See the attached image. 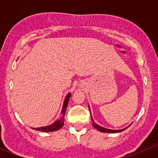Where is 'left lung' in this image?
I'll return each mask as SVG.
<instances>
[{"instance_id": "obj_1", "label": "left lung", "mask_w": 158, "mask_h": 158, "mask_svg": "<svg viewBox=\"0 0 158 158\" xmlns=\"http://www.w3.org/2000/svg\"><path fill=\"white\" fill-rule=\"evenodd\" d=\"M89 111H90V109H89ZM91 118H92V125H93V126L95 127V128H96L97 130L99 131H101V132H105V133H117V132H121V131H122L125 130V129L127 128H126L122 129V130H111V129L104 128H102V127H101V126H99V125H97V124H95V122H94L93 119H92V116H91Z\"/></svg>"}]
</instances>
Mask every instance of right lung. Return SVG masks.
<instances>
[{
  "mask_svg": "<svg viewBox=\"0 0 158 158\" xmlns=\"http://www.w3.org/2000/svg\"><path fill=\"white\" fill-rule=\"evenodd\" d=\"M71 97V94H69V95L66 96V99L64 101V104H63V110H62V114L60 115V118L56 121V122H54L53 124H52L51 125H48V126L46 127H41V128H33L34 130L40 131L44 132H50V131H55L59 130L60 128H61L64 125V116L65 114H66V109H67L68 102L69 101V98Z\"/></svg>",
  "mask_w": 158,
  "mask_h": 158,
  "instance_id": "add662e5",
  "label": "right lung"
}]
</instances>
